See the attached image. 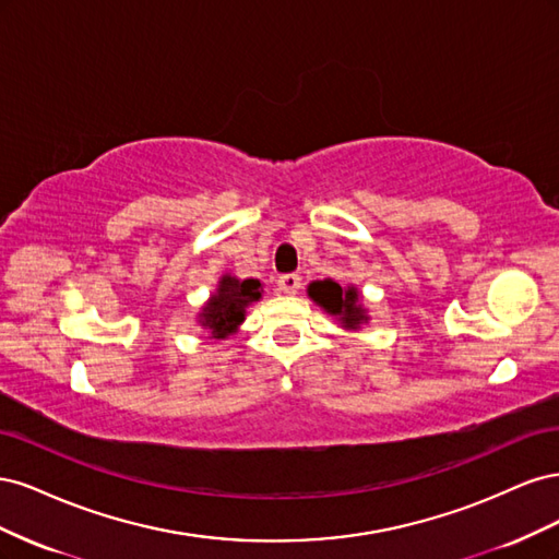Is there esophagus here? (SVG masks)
Here are the masks:
<instances>
[{
	"mask_svg": "<svg viewBox=\"0 0 559 559\" xmlns=\"http://www.w3.org/2000/svg\"><path fill=\"white\" fill-rule=\"evenodd\" d=\"M300 289V277L298 275H282L277 280V292L284 296H294Z\"/></svg>",
	"mask_w": 559,
	"mask_h": 559,
	"instance_id": "34e87169",
	"label": "esophagus"
}]
</instances>
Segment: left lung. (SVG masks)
Here are the masks:
<instances>
[{"label":"left lung","instance_id":"left-lung-1","mask_svg":"<svg viewBox=\"0 0 559 559\" xmlns=\"http://www.w3.org/2000/svg\"><path fill=\"white\" fill-rule=\"evenodd\" d=\"M308 296L317 306L337 319V324L347 331H361L368 324V310L364 306V298L354 284L341 286L335 280H317L310 282Z\"/></svg>","mask_w":559,"mask_h":559}]
</instances>
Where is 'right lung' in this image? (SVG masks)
I'll return each instance as SVG.
<instances>
[{
  "mask_svg": "<svg viewBox=\"0 0 559 559\" xmlns=\"http://www.w3.org/2000/svg\"><path fill=\"white\" fill-rule=\"evenodd\" d=\"M261 280H238L226 273L218 277L216 292L210 294L205 306L198 312V324L207 331V341H226L238 333L247 317V308L261 300Z\"/></svg>",
  "mask_w": 559,
  "mask_h": 559,
  "instance_id": "right-lung-1",
  "label": "right lung"
}]
</instances>
